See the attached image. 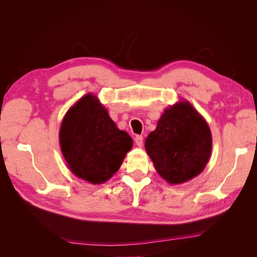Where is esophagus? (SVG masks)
<instances>
[{
    "instance_id": "obj_1",
    "label": "esophagus",
    "mask_w": 257,
    "mask_h": 257,
    "mask_svg": "<svg viewBox=\"0 0 257 257\" xmlns=\"http://www.w3.org/2000/svg\"><path fill=\"white\" fill-rule=\"evenodd\" d=\"M135 144L137 145V147H143V145H144V138H143V136H139V135H137L136 137H135Z\"/></svg>"
}]
</instances>
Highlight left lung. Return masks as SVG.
Segmentation results:
<instances>
[{
    "label": "left lung",
    "instance_id": "8db88e82",
    "mask_svg": "<svg viewBox=\"0 0 257 257\" xmlns=\"http://www.w3.org/2000/svg\"><path fill=\"white\" fill-rule=\"evenodd\" d=\"M145 148L159 175L170 184L198 176L210 159L212 136L206 120L188 100L167 107Z\"/></svg>",
    "mask_w": 257,
    "mask_h": 257
}]
</instances>
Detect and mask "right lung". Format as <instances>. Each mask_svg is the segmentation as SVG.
<instances>
[{
    "label": "right lung",
    "mask_w": 257,
    "mask_h": 257,
    "mask_svg": "<svg viewBox=\"0 0 257 257\" xmlns=\"http://www.w3.org/2000/svg\"><path fill=\"white\" fill-rule=\"evenodd\" d=\"M59 141L69 170L92 184L109 180L133 146L131 136L116 127L106 108L91 93L67 110Z\"/></svg>",
    "instance_id": "obj_1"
}]
</instances>
